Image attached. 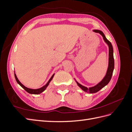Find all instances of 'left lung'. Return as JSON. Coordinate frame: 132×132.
I'll use <instances>...</instances> for the list:
<instances>
[{
    "label": "left lung",
    "instance_id": "obj_1",
    "mask_svg": "<svg viewBox=\"0 0 132 132\" xmlns=\"http://www.w3.org/2000/svg\"><path fill=\"white\" fill-rule=\"evenodd\" d=\"M94 32L96 33H99L103 37V40L107 44L108 46H109V66H108V68L107 72L106 74V75L105 77L102 80L98 83L97 85H96L94 86L89 87V88H87V87H85L81 85L80 84H79L78 82L75 80L77 82L78 85L80 87V88L86 93H88L90 94H93L96 93L98 92L99 90H100L101 89H102L103 87H105L106 85H107L110 81L111 80V79L112 78V76L113 71L114 70V58H113V47L111 43L108 40V39L106 38L105 36L102 32L100 30H94Z\"/></svg>",
    "mask_w": 132,
    "mask_h": 132
}]
</instances>
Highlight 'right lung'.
<instances>
[{
    "instance_id": "1",
    "label": "right lung",
    "mask_w": 132,
    "mask_h": 132,
    "mask_svg": "<svg viewBox=\"0 0 132 132\" xmlns=\"http://www.w3.org/2000/svg\"><path fill=\"white\" fill-rule=\"evenodd\" d=\"M14 75H15V79H16V80L17 82L22 87L23 89H24L26 91H27V93H29V94H41V93H42L43 91H44L46 90V89L47 88V87L48 86L50 82H51V81L52 80V79H53V78L54 77V74H53V75L52 76L51 78L50 79L49 81L47 82V83L46 84L45 86H43L42 87H41V88L37 89H30V88H28V87H26V86H25L23 84H22L20 82V81L19 80V79H18L15 73H14Z\"/></svg>"
}]
</instances>
